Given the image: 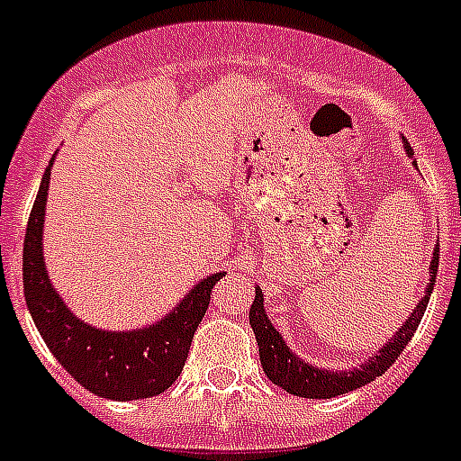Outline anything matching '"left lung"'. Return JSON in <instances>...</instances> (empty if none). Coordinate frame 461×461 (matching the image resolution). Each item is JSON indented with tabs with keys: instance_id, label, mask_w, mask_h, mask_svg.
I'll return each instance as SVG.
<instances>
[{
	"instance_id": "obj_1",
	"label": "left lung",
	"mask_w": 461,
	"mask_h": 461,
	"mask_svg": "<svg viewBox=\"0 0 461 461\" xmlns=\"http://www.w3.org/2000/svg\"><path fill=\"white\" fill-rule=\"evenodd\" d=\"M405 149L410 152V145H405ZM436 272H438V250H434V260L429 265V285L427 293L421 297L417 307L412 309V314L405 319V323L396 330L386 347H382L373 358L363 363L361 368L354 370H321L314 368L312 363H304L303 358H297L293 351L288 349V344L284 342V338L278 335L276 328L272 326V321L267 319L265 312V297H262V290L255 288V300L250 304V328L255 332V339H258V347H260V363L265 368L267 377L274 382L276 386H281L284 392L293 393V396L303 398H335L342 396V393H349L358 386H366L368 382L377 380L386 368H392L393 361L398 356L403 354V349L408 347L410 338L415 335L417 326H420L421 316L427 312L429 297H431V290L436 284Z\"/></svg>"
}]
</instances>
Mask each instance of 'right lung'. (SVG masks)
Here are the masks:
<instances>
[{
    "mask_svg": "<svg viewBox=\"0 0 461 461\" xmlns=\"http://www.w3.org/2000/svg\"><path fill=\"white\" fill-rule=\"evenodd\" d=\"M53 164V158H51ZM51 164L27 220L23 243V288L34 326L56 361L84 389L112 401H138L166 392L183 373L196 326L206 314L211 290L224 272L206 276L166 319L135 330H100L77 319L46 274L41 230Z\"/></svg>",
    "mask_w": 461,
    "mask_h": 461,
    "instance_id": "obj_1",
    "label": "right lung"
}]
</instances>
